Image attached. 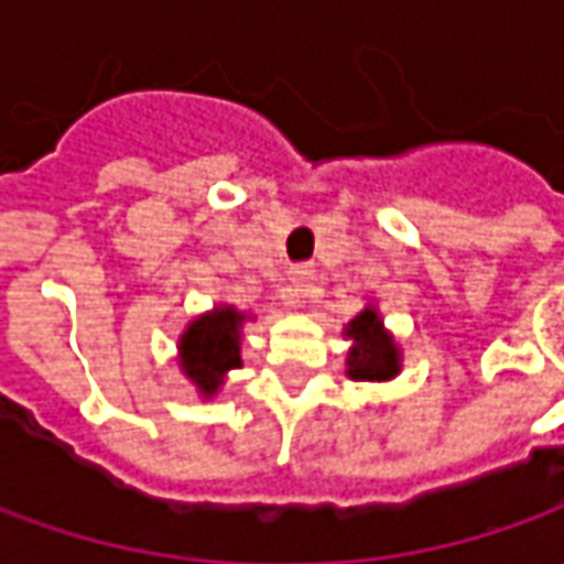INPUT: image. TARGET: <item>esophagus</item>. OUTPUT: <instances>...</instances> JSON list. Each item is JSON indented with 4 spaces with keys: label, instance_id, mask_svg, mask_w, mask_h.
Segmentation results:
<instances>
[{
    "label": "esophagus",
    "instance_id": "1",
    "mask_svg": "<svg viewBox=\"0 0 564 564\" xmlns=\"http://www.w3.org/2000/svg\"><path fill=\"white\" fill-rule=\"evenodd\" d=\"M313 282H316V270H310V267H294V273H291V291H294L297 297H306V294L313 291Z\"/></svg>",
    "mask_w": 564,
    "mask_h": 564
}]
</instances>
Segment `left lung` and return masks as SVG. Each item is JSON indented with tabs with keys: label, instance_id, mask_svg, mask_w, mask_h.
<instances>
[{
	"label": "left lung",
	"instance_id": "left-lung-1",
	"mask_svg": "<svg viewBox=\"0 0 564 564\" xmlns=\"http://www.w3.org/2000/svg\"><path fill=\"white\" fill-rule=\"evenodd\" d=\"M347 349V378L362 383H387L402 371V347L395 344L393 332L380 319L378 304L362 306L356 319L344 325Z\"/></svg>",
	"mask_w": 564,
	"mask_h": 564
}]
</instances>
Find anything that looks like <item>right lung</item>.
<instances>
[{"label": "right lung", "instance_id": "obj_1", "mask_svg": "<svg viewBox=\"0 0 564 564\" xmlns=\"http://www.w3.org/2000/svg\"><path fill=\"white\" fill-rule=\"evenodd\" d=\"M245 322H251V313L232 304H215L186 322L177 337V365L199 399H215L227 375L242 365Z\"/></svg>", "mask_w": 564, "mask_h": 564}]
</instances>
